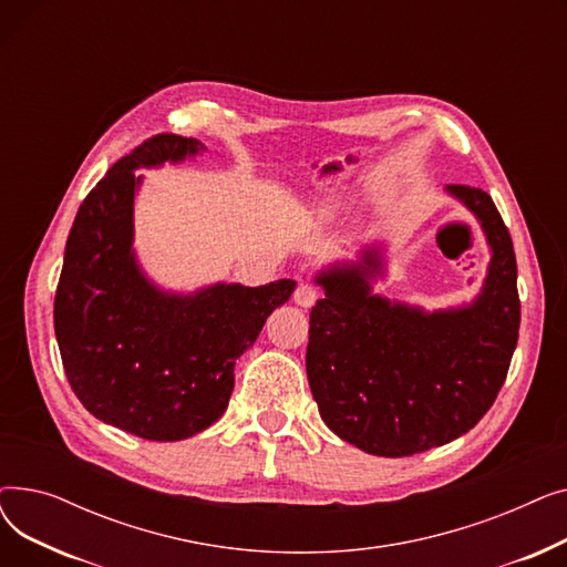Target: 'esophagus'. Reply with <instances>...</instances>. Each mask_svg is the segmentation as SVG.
Segmentation results:
<instances>
[{"instance_id":"1","label":"esophagus","mask_w":567,"mask_h":567,"mask_svg":"<svg viewBox=\"0 0 567 567\" xmlns=\"http://www.w3.org/2000/svg\"><path fill=\"white\" fill-rule=\"evenodd\" d=\"M317 299H319V289L315 285L301 282L293 291V303L301 306V308H312L317 303Z\"/></svg>"}]
</instances>
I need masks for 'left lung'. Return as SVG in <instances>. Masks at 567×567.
Returning a JSON list of instances; mask_svg holds the SVG:
<instances>
[{"instance_id":"left-lung-1","label":"left lung","mask_w":567,"mask_h":567,"mask_svg":"<svg viewBox=\"0 0 567 567\" xmlns=\"http://www.w3.org/2000/svg\"><path fill=\"white\" fill-rule=\"evenodd\" d=\"M481 220L492 261L471 306L425 312L372 293L379 250L326 268L306 370L323 423L370 455L406 457L466 434L494 404L519 338L513 238L492 197L445 188Z\"/></svg>"}]
</instances>
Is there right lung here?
<instances>
[{"instance_id":"add662e5","label":"right lung","mask_w":567,"mask_h":567,"mask_svg":"<svg viewBox=\"0 0 567 567\" xmlns=\"http://www.w3.org/2000/svg\"><path fill=\"white\" fill-rule=\"evenodd\" d=\"M202 142L144 140L84 197L54 293V336L73 393L89 413L148 441H182L214 425L234 389V365L296 282H218L169 293L133 252L137 167L178 163Z\"/></svg>"}]
</instances>
